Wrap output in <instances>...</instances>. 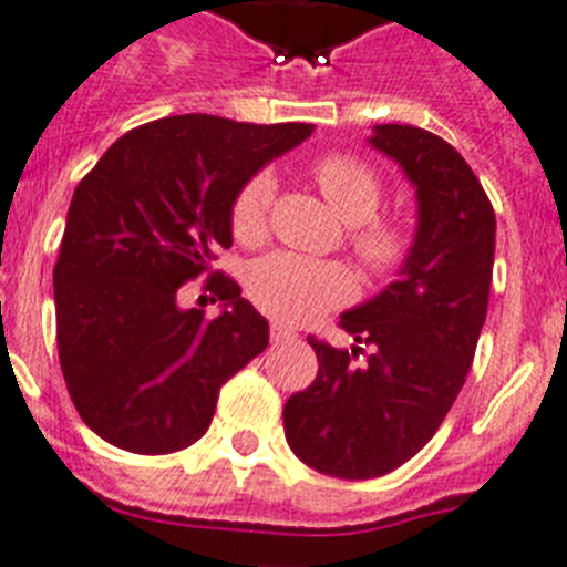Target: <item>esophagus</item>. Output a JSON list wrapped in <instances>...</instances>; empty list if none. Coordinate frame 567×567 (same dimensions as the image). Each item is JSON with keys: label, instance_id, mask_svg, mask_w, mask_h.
<instances>
[{"label": "esophagus", "instance_id": "1", "mask_svg": "<svg viewBox=\"0 0 567 567\" xmlns=\"http://www.w3.org/2000/svg\"><path fill=\"white\" fill-rule=\"evenodd\" d=\"M288 339H293V330L290 328H285V324H271V341H288Z\"/></svg>", "mask_w": 567, "mask_h": 567}]
</instances>
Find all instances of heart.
Returning a JSON list of instances; mask_svg holds the SVG:
<instances>
[{
  "label": "heart",
  "mask_w": 567,
  "mask_h": 567,
  "mask_svg": "<svg viewBox=\"0 0 567 567\" xmlns=\"http://www.w3.org/2000/svg\"><path fill=\"white\" fill-rule=\"evenodd\" d=\"M310 172L324 200L347 226H353L350 246L367 271L372 277H392L401 271L415 248V231L404 217L379 214L384 203V181L379 172L361 157L344 152L319 157ZM274 188V177L259 172L237 192L231 203V231L239 243L254 246L265 237ZM246 288L262 313L288 324H302L336 305H344L355 285L341 265L277 251L248 268Z\"/></svg>",
  "instance_id": "heart-1"
}]
</instances>
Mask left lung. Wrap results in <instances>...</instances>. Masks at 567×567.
I'll list each match as a JSON object with an SVG mask.
<instances>
[{
	"instance_id": "8db88e82",
	"label": "left lung",
	"mask_w": 567,
	"mask_h": 567,
	"mask_svg": "<svg viewBox=\"0 0 567 567\" xmlns=\"http://www.w3.org/2000/svg\"><path fill=\"white\" fill-rule=\"evenodd\" d=\"M370 144L415 186V248L395 282L341 313L350 350L310 336L319 372L282 412L293 455L344 481L415 457L452 410L486 321L497 228L481 181L443 137L381 124Z\"/></svg>"
}]
</instances>
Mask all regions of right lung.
<instances>
[{
    "mask_svg": "<svg viewBox=\"0 0 567 567\" xmlns=\"http://www.w3.org/2000/svg\"><path fill=\"white\" fill-rule=\"evenodd\" d=\"M313 124L172 115L118 137L75 188L53 268L55 341L81 421L112 446L169 455L206 435L220 386L268 347V321L212 271L237 192ZM209 274L217 320L179 308Z\"/></svg>",
    "mask_w": 567,
    "mask_h": 567,
    "instance_id": "add662e5",
    "label": "right lung"
}]
</instances>
